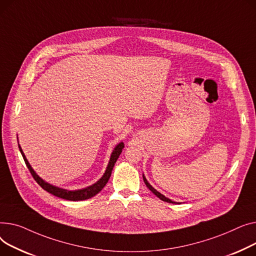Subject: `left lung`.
Here are the masks:
<instances>
[{"mask_svg": "<svg viewBox=\"0 0 256 256\" xmlns=\"http://www.w3.org/2000/svg\"><path fill=\"white\" fill-rule=\"evenodd\" d=\"M142 178H144V184L146 185V187L151 190L157 198H159L161 200H163V202H170V204H180V202H174V200H170V198H168L166 196H164L163 194H161L159 191H157L151 184H150L148 182V180L146 178V176H144V174H142Z\"/></svg>", "mask_w": 256, "mask_h": 256, "instance_id": "1", "label": "left lung"}]
</instances>
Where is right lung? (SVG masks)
Returning a JSON list of instances; mask_svg holds the SVG:
<instances>
[{"instance_id": "add662e5", "label": "right lung", "mask_w": 256, "mask_h": 256, "mask_svg": "<svg viewBox=\"0 0 256 256\" xmlns=\"http://www.w3.org/2000/svg\"><path fill=\"white\" fill-rule=\"evenodd\" d=\"M18 148H20V153H22V155L24 157V162L26 164V166H28L30 172H31V174L35 178V181L45 191L52 193V195H54V196H58L60 198L67 200H72V202H78V200H88V198L95 196V195L97 193H99L103 189V187L108 184V180L110 178V174H112V168L114 166V163L116 162L118 156L121 155V153H122V150L124 148V142H118L114 146V148L112 150V155H110V161H108V168H106V170H105L103 176L98 180V181L95 184L91 185V186H88L86 188L78 189V190H67V189H64V188H60V187H56V186H54V185L48 183L46 181H44L43 178H41L36 174V172L31 166V164L28 163V161L24 153L22 152V150L20 144H18Z\"/></svg>"}]
</instances>
